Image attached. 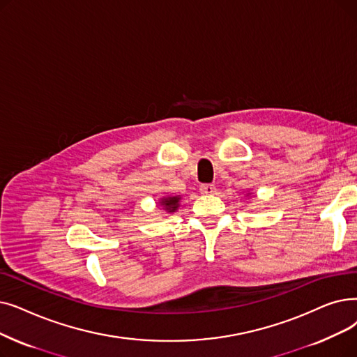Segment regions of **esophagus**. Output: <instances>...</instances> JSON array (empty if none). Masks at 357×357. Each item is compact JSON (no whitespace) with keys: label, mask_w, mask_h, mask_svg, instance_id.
I'll use <instances>...</instances> for the list:
<instances>
[{"label":"esophagus","mask_w":357,"mask_h":357,"mask_svg":"<svg viewBox=\"0 0 357 357\" xmlns=\"http://www.w3.org/2000/svg\"><path fill=\"white\" fill-rule=\"evenodd\" d=\"M199 191L201 194H206V195H210V194H214L215 192V187L211 183H203L199 187Z\"/></svg>","instance_id":"1"}]
</instances>
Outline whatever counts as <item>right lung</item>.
<instances>
[{"instance_id":"add662e5","label":"right lung","mask_w":357,"mask_h":357,"mask_svg":"<svg viewBox=\"0 0 357 357\" xmlns=\"http://www.w3.org/2000/svg\"><path fill=\"white\" fill-rule=\"evenodd\" d=\"M179 199L181 197L179 195H175V197H165L160 199V206L163 207L165 211L167 213H175L179 207Z\"/></svg>"}]
</instances>
